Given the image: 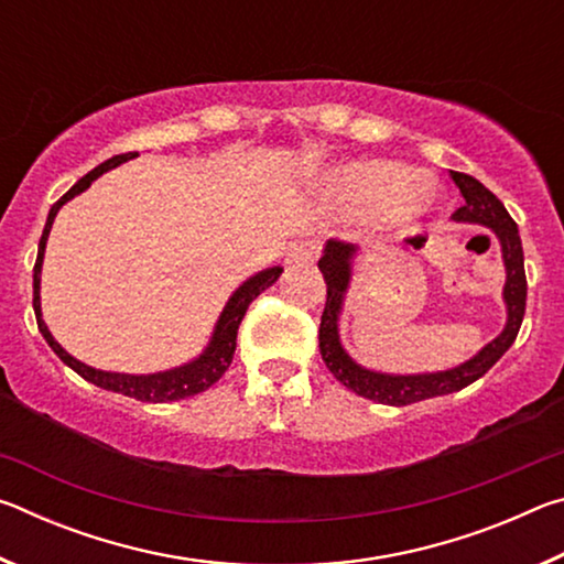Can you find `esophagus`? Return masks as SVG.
I'll return each mask as SVG.
<instances>
[{
  "label": "esophagus",
  "mask_w": 564,
  "mask_h": 564,
  "mask_svg": "<svg viewBox=\"0 0 564 564\" xmlns=\"http://www.w3.org/2000/svg\"><path fill=\"white\" fill-rule=\"evenodd\" d=\"M316 259H318V243L316 241H301L289 251V263L291 265L313 263Z\"/></svg>",
  "instance_id": "obj_1"
}]
</instances>
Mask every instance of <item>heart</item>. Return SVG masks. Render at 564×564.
<instances>
[{
    "label": "heart",
    "instance_id": "heart-1",
    "mask_svg": "<svg viewBox=\"0 0 564 564\" xmlns=\"http://www.w3.org/2000/svg\"><path fill=\"white\" fill-rule=\"evenodd\" d=\"M333 202L352 214H368L378 231L408 234L427 221L441 191L413 166L390 159H360L333 171Z\"/></svg>",
    "mask_w": 564,
    "mask_h": 564
}]
</instances>
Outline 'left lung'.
<instances>
[{
  "label": "left lung",
  "instance_id": "8db88e82",
  "mask_svg": "<svg viewBox=\"0 0 564 564\" xmlns=\"http://www.w3.org/2000/svg\"><path fill=\"white\" fill-rule=\"evenodd\" d=\"M455 186L460 188L465 204L453 214L455 221L463 224H480L488 226L490 231L498 236L502 248V263H505V308H508V321H505L502 333L495 340H490L477 356L460 362L451 370H437V373H417V376H393V373H378V370H368L352 360L346 348L340 346L338 336V318L343 308V299L350 285L352 275V259H356L358 248L346 241H330L323 248V256L318 261V269L326 279V308L321 316V356L333 376H336L343 386L352 393L373 400V403L383 405H410L417 400L437 398L463 390L477 378H482L488 370L498 362L505 350H508L518 330L522 326L524 316V301H528V279H524V256H522V241L518 234V224L512 221L508 208L492 191L485 188L480 181L460 174V171H451Z\"/></svg>",
  "mask_w": 564,
  "mask_h": 564
}]
</instances>
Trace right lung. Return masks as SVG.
Returning <instances> with one entry per match:
<instances>
[{"label":"right lung","mask_w":564,"mask_h":564,"mask_svg":"<svg viewBox=\"0 0 564 564\" xmlns=\"http://www.w3.org/2000/svg\"><path fill=\"white\" fill-rule=\"evenodd\" d=\"M133 156H139L137 151L107 159L97 169H91L87 176H82L79 181H76V184L66 191L59 202L50 208V216H46V226H44L42 238H40V253H36V263H34V313H36V326H40V333L44 336V340L50 343V348L66 362V366L76 370V373H79L84 380H89V383L99 386L104 390H113V393L137 398V400H141V403H169V400H184V398H191L196 393H204L206 388H212L216 380L226 373L228 366H231V360H234L238 326H241L248 305H251L256 295H261L265 289H269V285L279 281L283 269L281 265H273V269L259 271L256 275H251V279L238 285L231 299H228V303L224 305L221 316H218L214 336H212V340H208L206 350L191 362H184V366L161 370V373H149V376H129V373H109V370H97V368L87 366V362H82L74 356H69V352H66L59 343L54 340V336L50 333V328H46V323L42 318L40 283H42L46 238H50L54 218L66 202H72L74 196H79L82 191H87L91 186V181L99 178L104 171L117 169L119 164H123V161H129Z\"/></svg>","instance_id":"right-lung-1"}]
</instances>
